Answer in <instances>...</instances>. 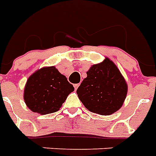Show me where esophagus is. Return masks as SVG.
Segmentation results:
<instances>
[{"label": "esophagus", "mask_w": 156, "mask_h": 156, "mask_svg": "<svg viewBox=\"0 0 156 156\" xmlns=\"http://www.w3.org/2000/svg\"><path fill=\"white\" fill-rule=\"evenodd\" d=\"M79 85H80L79 83H78V84H74V85H73V87H74V89H75V90H77L78 87H79Z\"/></svg>", "instance_id": "34e87169"}]
</instances>
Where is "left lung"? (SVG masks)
<instances>
[{
    "mask_svg": "<svg viewBox=\"0 0 156 156\" xmlns=\"http://www.w3.org/2000/svg\"><path fill=\"white\" fill-rule=\"evenodd\" d=\"M87 74L77 90L84 106L104 116L121 108L127 94V84L115 64L106 58L91 66Z\"/></svg>",
    "mask_w": 156,
    "mask_h": 156,
    "instance_id": "left-lung-1",
    "label": "left lung"
}]
</instances>
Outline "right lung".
<instances>
[{
    "label": "right lung",
    "mask_w": 156,
    "mask_h": 156,
    "mask_svg": "<svg viewBox=\"0 0 156 156\" xmlns=\"http://www.w3.org/2000/svg\"><path fill=\"white\" fill-rule=\"evenodd\" d=\"M73 90V85L56 67H46L37 70L28 78L24 100L31 111L45 115L58 111Z\"/></svg>",
    "instance_id": "right-lung-1"
}]
</instances>
